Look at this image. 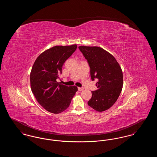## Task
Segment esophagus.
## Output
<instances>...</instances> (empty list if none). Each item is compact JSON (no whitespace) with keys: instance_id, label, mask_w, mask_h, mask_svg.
Here are the masks:
<instances>
[{"instance_id":"esophagus-1","label":"esophagus","mask_w":157,"mask_h":157,"mask_svg":"<svg viewBox=\"0 0 157 157\" xmlns=\"http://www.w3.org/2000/svg\"><path fill=\"white\" fill-rule=\"evenodd\" d=\"M78 89V90H79V91H82V90H84V88H80V87H79Z\"/></svg>"}]
</instances>
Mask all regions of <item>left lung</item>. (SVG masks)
Returning a JSON list of instances; mask_svg holds the SVG:
<instances>
[{"label": "left lung", "instance_id": "1", "mask_svg": "<svg viewBox=\"0 0 157 157\" xmlns=\"http://www.w3.org/2000/svg\"><path fill=\"white\" fill-rule=\"evenodd\" d=\"M79 49L88 60L91 79H98V90L92 91L88 104L98 112L106 111L115 103L122 89L121 67L110 53L100 47L80 46Z\"/></svg>", "mask_w": 157, "mask_h": 157}]
</instances>
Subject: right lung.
I'll return each mask as SVG.
<instances>
[{"label": "right lung", "instance_id": "1", "mask_svg": "<svg viewBox=\"0 0 157 157\" xmlns=\"http://www.w3.org/2000/svg\"><path fill=\"white\" fill-rule=\"evenodd\" d=\"M77 45L55 46L42 53L30 72V86L37 102L49 112L58 114L71 104L78 88L57 82L65 62L75 52Z\"/></svg>", "mask_w": 157, "mask_h": 157}]
</instances>
